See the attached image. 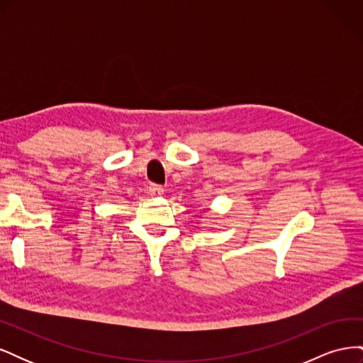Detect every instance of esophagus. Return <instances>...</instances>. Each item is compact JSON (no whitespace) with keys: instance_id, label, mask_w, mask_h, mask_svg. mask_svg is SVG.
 I'll use <instances>...</instances> for the list:
<instances>
[{"instance_id":"obj_1","label":"esophagus","mask_w":363,"mask_h":363,"mask_svg":"<svg viewBox=\"0 0 363 363\" xmlns=\"http://www.w3.org/2000/svg\"><path fill=\"white\" fill-rule=\"evenodd\" d=\"M148 194L151 196H160L163 194V188H162V186H159V184H150Z\"/></svg>"}]
</instances>
